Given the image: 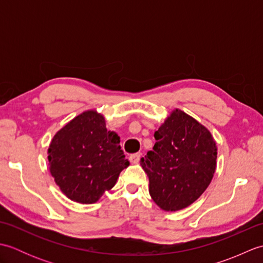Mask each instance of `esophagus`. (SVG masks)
Returning <instances> with one entry per match:
<instances>
[{"mask_svg": "<svg viewBox=\"0 0 263 263\" xmlns=\"http://www.w3.org/2000/svg\"><path fill=\"white\" fill-rule=\"evenodd\" d=\"M141 157V154L138 153V154H133L130 156V161L132 164H138L139 160H140Z\"/></svg>", "mask_w": 263, "mask_h": 263, "instance_id": "1", "label": "esophagus"}]
</instances>
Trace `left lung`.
<instances>
[{
    "mask_svg": "<svg viewBox=\"0 0 263 263\" xmlns=\"http://www.w3.org/2000/svg\"><path fill=\"white\" fill-rule=\"evenodd\" d=\"M156 143L140 165L149 178V193L165 211L191 205L214 177L217 146L214 137L194 117L173 109L155 132Z\"/></svg>",
    "mask_w": 263,
    "mask_h": 263,
    "instance_id": "left-lung-1",
    "label": "left lung"
}]
</instances>
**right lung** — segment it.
<instances>
[{"label":"right lung","instance_id":"right-lung-1","mask_svg":"<svg viewBox=\"0 0 263 263\" xmlns=\"http://www.w3.org/2000/svg\"><path fill=\"white\" fill-rule=\"evenodd\" d=\"M47 155L57 185L70 200L82 204L97 202L130 165L119 135L107 131L104 115L96 109L82 111L60 128Z\"/></svg>","mask_w":263,"mask_h":263}]
</instances>
